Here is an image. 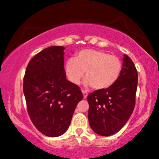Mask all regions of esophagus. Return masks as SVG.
I'll return each instance as SVG.
<instances>
[{"label": "esophagus", "instance_id": "1", "mask_svg": "<svg viewBox=\"0 0 159 159\" xmlns=\"http://www.w3.org/2000/svg\"><path fill=\"white\" fill-rule=\"evenodd\" d=\"M82 93H83V95H84V98L86 99V97L88 96V92H86V91H84V90H82Z\"/></svg>", "mask_w": 159, "mask_h": 159}]
</instances>
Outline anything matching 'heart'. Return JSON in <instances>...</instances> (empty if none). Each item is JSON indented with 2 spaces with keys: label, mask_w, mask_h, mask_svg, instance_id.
Returning a JSON list of instances; mask_svg holds the SVG:
<instances>
[{
  "label": "heart",
  "mask_w": 159,
  "mask_h": 159,
  "mask_svg": "<svg viewBox=\"0 0 159 159\" xmlns=\"http://www.w3.org/2000/svg\"><path fill=\"white\" fill-rule=\"evenodd\" d=\"M121 69L122 62L117 56L95 49L81 50L65 65V73L72 83L79 84L86 71V85L92 86L97 90L113 86L118 81Z\"/></svg>",
  "instance_id": "b5f03b06"
}]
</instances>
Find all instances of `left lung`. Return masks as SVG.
<instances>
[{"label":"left lung","instance_id":"1","mask_svg":"<svg viewBox=\"0 0 159 159\" xmlns=\"http://www.w3.org/2000/svg\"><path fill=\"white\" fill-rule=\"evenodd\" d=\"M137 80L134 62L124 54L118 81L106 89L89 94V122L95 133L111 136L125 125L134 108Z\"/></svg>","mask_w":159,"mask_h":159}]
</instances>
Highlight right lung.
I'll return each mask as SVG.
<instances>
[{
    "label": "right lung",
    "mask_w": 159,
    "mask_h": 159,
    "mask_svg": "<svg viewBox=\"0 0 159 159\" xmlns=\"http://www.w3.org/2000/svg\"><path fill=\"white\" fill-rule=\"evenodd\" d=\"M63 46H50L27 65L23 92L29 116L42 134L54 137L64 134L76 105L83 99L79 86L66 79Z\"/></svg>",
    "instance_id": "1"
}]
</instances>
